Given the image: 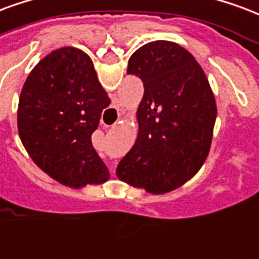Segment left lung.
<instances>
[{
	"mask_svg": "<svg viewBox=\"0 0 259 259\" xmlns=\"http://www.w3.org/2000/svg\"><path fill=\"white\" fill-rule=\"evenodd\" d=\"M127 74L143 81L144 96L137 110L139 136L116 176L151 193H166L192 177L207 158L215 99L202 67L176 42L139 48Z\"/></svg>",
	"mask_w": 259,
	"mask_h": 259,
	"instance_id": "1",
	"label": "left lung"
}]
</instances>
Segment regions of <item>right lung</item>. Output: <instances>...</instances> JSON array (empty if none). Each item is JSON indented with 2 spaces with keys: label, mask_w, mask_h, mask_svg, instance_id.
I'll return each mask as SVG.
<instances>
[{
  "label": "right lung",
  "mask_w": 259,
  "mask_h": 259,
  "mask_svg": "<svg viewBox=\"0 0 259 259\" xmlns=\"http://www.w3.org/2000/svg\"><path fill=\"white\" fill-rule=\"evenodd\" d=\"M110 103L85 52L53 51L32 68L20 93L17 129L24 148L63 185L105 183L110 173L92 145V133Z\"/></svg>",
  "instance_id": "1"
}]
</instances>
